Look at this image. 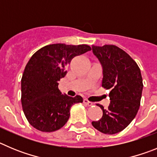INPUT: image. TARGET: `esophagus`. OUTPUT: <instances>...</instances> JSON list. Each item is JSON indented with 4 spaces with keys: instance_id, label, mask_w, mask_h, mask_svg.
Wrapping results in <instances>:
<instances>
[{
    "instance_id": "34e87169",
    "label": "esophagus",
    "mask_w": 157,
    "mask_h": 157,
    "mask_svg": "<svg viewBox=\"0 0 157 157\" xmlns=\"http://www.w3.org/2000/svg\"><path fill=\"white\" fill-rule=\"evenodd\" d=\"M84 103H85L86 105H87L88 106H91V105H94V103L91 102V101H88V100L86 99V98H84Z\"/></svg>"
}]
</instances>
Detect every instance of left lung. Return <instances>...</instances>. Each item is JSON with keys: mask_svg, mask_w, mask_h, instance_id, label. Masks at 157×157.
<instances>
[{"mask_svg": "<svg viewBox=\"0 0 157 157\" xmlns=\"http://www.w3.org/2000/svg\"><path fill=\"white\" fill-rule=\"evenodd\" d=\"M92 51L102 66L101 86L110 89L111 101L107 109L96 104L103 114L91 124L101 133L113 135L125 129L138 113L143 88L142 74L135 60L117 46L92 45Z\"/></svg>", "mask_w": 157, "mask_h": 157, "instance_id": "left-lung-1", "label": "left lung"}]
</instances>
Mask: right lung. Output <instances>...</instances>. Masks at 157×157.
Segmentation results:
<instances>
[{"label": "right lung", "instance_id": "add662e5", "mask_svg": "<svg viewBox=\"0 0 157 157\" xmlns=\"http://www.w3.org/2000/svg\"><path fill=\"white\" fill-rule=\"evenodd\" d=\"M87 44H54L41 48L26 64L21 80V101L28 122L43 132L57 131L69 120L70 110L82 102L80 95L70 97L59 89L72 59L91 51Z\"/></svg>", "mask_w": 157, "mask_h": 157}]
</instances>
